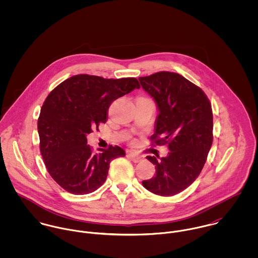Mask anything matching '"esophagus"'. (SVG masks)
<instances>
[{"mask_svg":"<svg viewBox=\"0 0 258 258\" xmlns=\"http://www.w3.org/2000/svg\"><path fill=\"white\" fill-rule=\"evenodd\" d=\"M128 156L131 158V160L134 162V163H138L142 160V156L137 154V153H134V152H129L128 153Z\"/></svg>","mask_w":258,"mask_h":258,"instance_id":"1","label":"esophagus"}]
</instances>
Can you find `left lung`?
Returning a JSON list of instances; mask_svg holds the SVG:
<instances>
[{
    "label": "left lung",
    "instance_id": "8db88e82",
    "mask_svg": "<svg viewBox=\"0 0 258 258\" xmlns=\"http://www.w3.org/2000/svg\"><path fill=\"white\" fill-rule=\"evenodd\" d=\"M139 81L159 110L152 145L168 144L170 150L163 158L147 156L156 175L142 184L153 194L171 197L192 184L205 166L214 138L212 105L181 74L160 72Z\"/></svg>",
    "mask_w": 258,
    "mask_h": 258
}]
</instances>
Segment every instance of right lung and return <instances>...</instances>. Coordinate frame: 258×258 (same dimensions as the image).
<instances>
[{
	"mask_svg": "<svg viewBox=\"0 0 258 258\" xmlns=\"http://www.w3.org/2000/svg\"><path fill=\"white\" fill-rule=\"evenodd\" d=\"M140 88L134 77L106 79L78 74L46 97L37 120L39 149L51 178L67 191L86 195L106 181L112 160L124 157L119 146L93 153L86 135L107 120L111 103Z\"/></svg>",
	"mask_w": 258,
	"mask_h": 258,
	"instance_id": "add662e5",
	"label": "right lung"
}]
</instances>
